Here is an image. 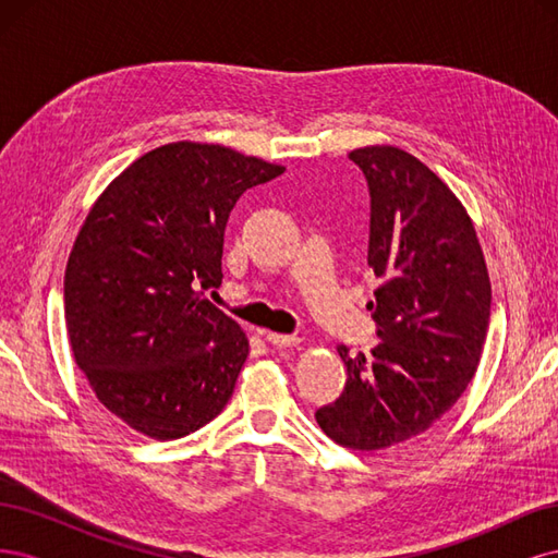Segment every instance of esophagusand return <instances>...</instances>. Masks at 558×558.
I'll return each instance as SVG.
<instances>
[{
	"instance_id": "obj_1",
	"label": "esophagus",
	"mask_w": 558,
	"mask_h": 558,
	"mask_svg": "<svg viewBox=\"0 0 558 558\" xmlns=\"http://www.w3.org/2000/svg\"><path fill=\"white\" fill-rule=\"evenodd\" d=\"M265 340L275 347H298L300 337L298 335H281V332H265Z\"/></svg>"
}]
</instances>
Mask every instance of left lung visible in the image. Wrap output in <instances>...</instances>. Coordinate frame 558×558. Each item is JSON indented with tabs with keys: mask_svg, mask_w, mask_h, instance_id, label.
I'll list each match as a JSON object with an SVG mask.
<instances>
[{
	"mask_svg": "<svg viewBox=\"0 0 558 558\" xmlns=\"http://www.w3.org/2000/svg\"><path fill=\"white\" fill-rule=\"evenodd\" d=\"M369 191L373 353L351 356L342 396L316 410L337 445L377 451L428 430L475 377L492 316L477 232L449 185L396 146L351 150Z\"/></svg>",
	"mask_w": 558,
	"mask_h": 558,
	"instance_id": "8db88e82",
	"label": "left lung"
}]
</instances>
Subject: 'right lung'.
I'll return each instance as SVG.
<instances>
[{
	"mask_svg": "<svg viewBox=\"0 0 558 558\" xmlns=\"http://www.w3.org/2000/svg\"><path fill=\"white\" fill-rule=\"evenodd\" d=\"M283 170L218 144H165L93 205L66 260V335L97 400L130 428L177 440L223 412L248 340L205 291L223 279L232 207Z\"/></svg>",
	"mask_w": 558,
	"mask_h": 558,
	"instance_id": "add662e5",
	"label": "right lung"
}]
</instances>
